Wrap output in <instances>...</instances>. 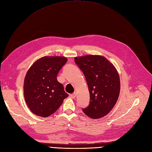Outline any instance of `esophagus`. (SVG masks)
Returning <instances> with one entry per match:
<instances>
[{"label":"esophagus","instance_id":"34e87169","mask_svg":"<svg viewBox=\"0 0 152 152\" xmlns=\"http://www.w3.org/2000/svg\"><path fill=\"white\" fill-rule=\"evenodd\" d=\"M72 99H75L76 98V93H74V94H71V95H70Z\"/></svg>","mask_w":152,"mask_h":152}]
</instances>
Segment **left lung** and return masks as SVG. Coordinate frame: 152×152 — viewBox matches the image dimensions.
Instances as JSON below:
<instances>
[{
	"label": "left lung",
	"mask_w": 152,
	"mask_h": 152,
	"mask_svg": "<svg viewBox=\"0 0 152 152\" xmlns=\"http://www.w3.org/2000/svg\"><path fill=\"white\" fill-rule=\"evenodd\" d=\"M75 61L85 76L90 92V104L83 111L90 118H102L109 113L118 100L121 89L118 72L102 56L76 57Z\"/></svg>",
	"instance_id": "8db88e82"
}]
</instances>
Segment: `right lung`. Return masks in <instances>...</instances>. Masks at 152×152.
Instances as JSON below:
<instances>
[{"label": "right lung", "mask_w": 152, "mask_h": 152, "mask_svg": "<svg viewBox=\"0 0 152 152\" xmlns=\"http://www.w3.org/2000/svg\"><path fill=\"white\" fill-rule=\"evenodd\" d=\"M67 61L61 56L38 58L27 71L24 81V96L34 114L47 117L58 109L69 95L57 76Z\"/></svg>", "instance_id": "add662e5"}]
</instances>
